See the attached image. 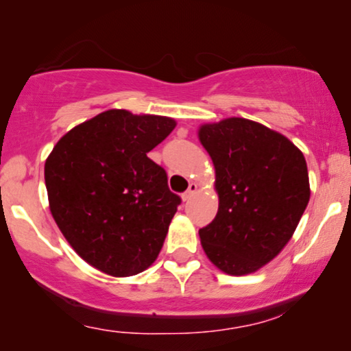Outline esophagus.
<instances>
[{"instance_id": "esophagus-1", "label": "esophagus", "mask_w": 351, "mask_h": 351, "mask_svg": "<svg viewBox=\"0 0 351 351\" xmlns=\"http://www.w3.org/2000/svg\"><path fill=\"white\" fill-rule=\"evenodd\" d=\"M196 190H198V184H195V182H191V184L189 185V190H186L185 193L182 195V199H184V201L190 199L191 196H193V195L196 193Z\"/></svg>"}]
</instances>
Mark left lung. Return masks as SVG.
Listing matches in <instances>:
<instances>
[{
  "label": "left lung",
  "instance_id": "obj_1",
  "mask_svg": "<svg viewBox=\"0 0 351 351\" xmlns=\"http://www.w3.org/2000/svg\"><path fill=\"white\" fill-rule=\"evenodd\" d=\"M215 169L219 210L199 230L219 270L241 276L273 261L289 243L310 199L306 161L282 134L246 118L199 126Z\"/></svg>",
  "mask_w": 351,
  "mask_h": 351
}]
</instances>
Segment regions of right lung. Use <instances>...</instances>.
Listing matches in <instances>:
<instances>
[{
  "instance_id": "1",
  "label": "right lung",
  "mask_w": 351,
  "mask_h": 351,
  "mask_svg": "<svg viewBox=\"0 0 351 351\" xmlns=\"http://www.w3.org/2000/svg\"><path fill=\"white\" fill-rule=\"evenodd\" d=\"M176 128L156 114L107 110L65 134L45 165L49 209L78 256L107 275L147 270L180 198L147 156Z\"/></svg>"
}]
</instances>
